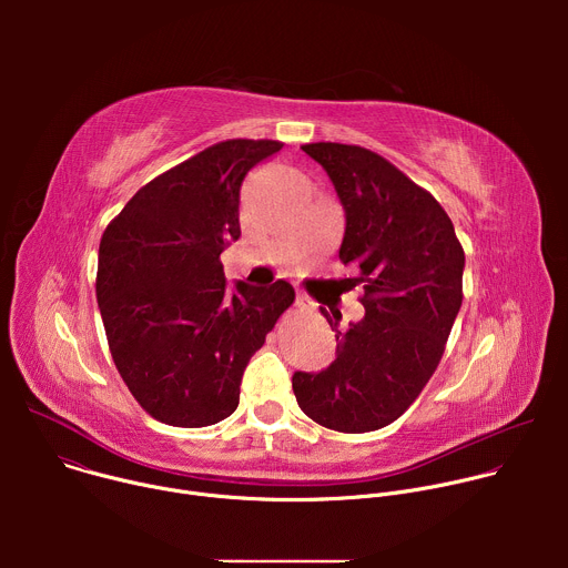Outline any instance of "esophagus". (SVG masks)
<instances>
[{
  "mask_svg": "<svg viewBox=\"0 0 568 568\" xmlns=\"http://www.w3.org/2000/svg\"><path fill=\"white\" fill-rule=\"evenodd\" d=\"M294 305H296L298 310H303V307H307V301H305V298L298 294V296H296V301H294Z\"/></svg>",
  "mask_w": 568,
  "mask_h": 568,
  "instance_id": "1",
  "label": "esophagus"
}]
</instances>
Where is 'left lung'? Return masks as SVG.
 I'll use <instances>...</instances> for the list:
<instances>
[{
	"instance_id": "left-lung-1",
	"label": "left lung",
	"mask_w": 568,
	"mask_h": 568,
	"mask_svg": "<svg viewBox=\"0 0 568 568\" xmlns=\"http://www.w3.org/2000/svg\"><path fill=\"white\" fill-rule=\"evenodd\" d=\"M326 169L346 211L339 250L364 285L362 321L318 307L337 337V359L294 373L307 418L344 434L375 432L407 412L440 364L463 303L465 252L438 200L382 154L348 143L301 145Z\"/></svg>"
}]
</instances>
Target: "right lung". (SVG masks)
Masks as SVG:
<instances>
[{
    "label": "right lung",
    "mask_w": 568,
    "mask_h": 568,
    "mask_svg": "<svg viewBox=\"0 0 568 568\" xmlns=\"http://www.w3.org/2000/svg\"><path fill=\"white\" fill-rule=\"evenodd\" d=\"M283 148L226 139L141 186L108 224L97 298L125 386L154 420L209 427L229 418L254 353L294 303V287L237 283L220 254L240 237V186Z\"/></svg>",
    "instance_id": "add662e5"
}]
</instances>
